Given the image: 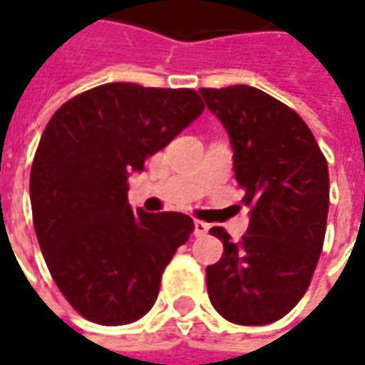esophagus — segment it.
I'll return each instance as SVG.
<instances>
[{
	"label": "esophagus",
	"instance_id": "obj_1",
	"mask_svg": "<svg viewBox=\"0 0 365 365\" xmlns=\"http://www.w3.org/2000/svg\"><path fill=\"white\" fill-rule=\"evenodd\" d=\"M207 230H209V225L203 221H193V235L195 237H205Z\"/></svg>",
	"mask_w": 365,
	"mask_h": 365
}]
</instances>
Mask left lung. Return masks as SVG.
<instances>
[{
	"mask_svg": "<svg viewBox=\"0 0 365 365\" xmlns=\"http://www.w3.org/2000/svg\"><path fill=\"white\" fill-rule=\"evenodd\" d=\"M227 128L232 168L250 222L235 245L222 227L209 230L225 246L207 266V291L227 321L260 327L297 305L321 256L329 215V166L297 113L262 90L230 86L199 90Z\"/></svg>",
	"mask_w": 365,
	"mask_h": 365,
	"instance_id": "8db88e82",
	"label": "left lung"
}]
</instances>
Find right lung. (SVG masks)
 Returning a JSON list of instances; mask_svg holds the SVG:
<instances>
[{
	"mask_svg": "<svg viewBox=\"0 0 365 365\" xmlns=\"http://www.w3.org/2000/svg\"><path fill=\"white\" fill-rule=\"evenodd\" d=\"M205 109L197 91L103 83L52 115L31 168L33 222L62 295L88 321H138L158 297L191 217L128 205V175L143 172Z\"/></svg>",
	"mask_w": 365,
	"mask_h": 365,
	"instance_id": "right-lung-1",
	"label": "right lung"
}]
</instances>
